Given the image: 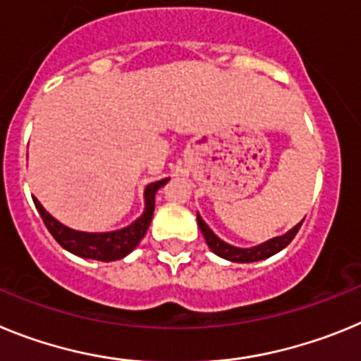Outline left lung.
Segmentation results:
<instances>
[{
	"label": "left lung",
	"instance_id": "8db88e82",
	"mask_svg": "<svg viewBox=\"0 0 361 361\" xmlns=\"http://www.w3.org/2000/svg\"><path fill=\"white\" fill-rule=\"evenodd\" d=\"M304 222V220H302ZM302 222L295 226L293 229H289L288 233H283L280 237L269 238V240L262 242V244L253 245V247H237V245H231L228 242H224L222 238H219L215 233L209 229V226L202 220V216L197 213V224H199L200 231H202L204 238H206V244L209 245V250L213 251L219 257L226 258L229 262H238V264H250V262H258V260H266V258L273 257L279 251H282L289 242L295 238V235L298 233Z\"/></svg>",
	"mask_w": 361,
	"mask_h": 361
}]
</instances>
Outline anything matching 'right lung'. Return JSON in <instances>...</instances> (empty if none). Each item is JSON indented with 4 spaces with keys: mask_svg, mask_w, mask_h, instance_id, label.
I'll list each match as a JSON object with an SVG mask.
<instances>
[{
    "mask_svg": "<svg viewBox=\"0 0 361 361\" xmlns=\"http://www.w3.org/2000/svg\"><path fill=\"white\" fill-rule=\"evenodd\" d=\"M170 178H162L157 183H152L145 188V212L139 219H135L126 228L116 229V231H103V233H88V231H78L68 226L61 224L59 220L54 219L47 209L41 206L39 200L36 197L34 204H36L37 212H39L41 219H43L44 226L52 233V237L59 242L61 247H65L70 253L78 255L81 258H92V260H101V262H114L124 258L126 255L132 253L135 250L142 237L146 235L152 222L153 209H155V193L168 183Z\"/></svg>",
    "mask_w": 361,
    "mask_h": 361,
    "instance_id": "add662e5",
    "label": "right lung"
}]
</instances>
